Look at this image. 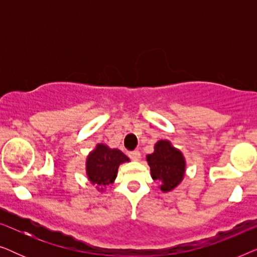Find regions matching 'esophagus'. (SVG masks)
Listing matches in <instances>:
<instances>
[{
  "label": "esophagus",
  "instance_id": "esophagus-1",
  "mask_svg": "<svg viewBox=\"0 0 257 257\" xmlns=\"http://www.w3.org/2000/svg\"><path fill=\"white\" fill-rule=\"evenodd\" d=\"M128 157H130V159L133 160V161H139L140 157H142V154H140L139 151H132V152L128 153Z\"/></svg>",
  "mask_w": 257,
  "mask_h": 257
}]
</instances>
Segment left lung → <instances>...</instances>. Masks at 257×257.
<instances>
[{"mask_svg": "<svg viewBox=\"0 0 257 257\" xmlns=\"http://www.w3.org/2000/svg\"><path fill=\"white\" fill-rule=\"evenodd\" d=\"M151 168V177L160 182L164 193L171 192L180 185L186 172V160L180 150L170 140H159L154 145V152L146 157Z\"/></svg>", "mask_w": 257, "mask_h": 257, "instance_id": "left-lung-1", "label": "left lung"}]
</instances>
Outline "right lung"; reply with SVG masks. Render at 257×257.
<instances>
[{
	"label": "right lung",
	"instance_id": "right-lung-1",
	"mask_svg": "<svg viewBox=\"0 0 257 257\" xmlns=\"http://www.w3.org/2000/svg\"><path fill=\"white\" fill-rule=\"evenodd\" d=\"M130 159L118 149H110L105 144H97L86 158V175L91 184L103 192L117 178L118 168Z\"/></svg>",
	"mask_w": 257,
	"mask_h": 257
}]
</instances>
